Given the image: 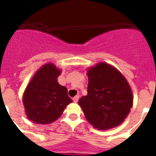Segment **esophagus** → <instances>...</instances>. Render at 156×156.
<instances>
[{
	"instance_id": "obj_1",
	"label": "esophagus",
	"mask_w": 156,
	"mask_h": 156,
	"mask_svg": "<svg viewBox=\"0 0 156 156\" xmlns=\"http://www.w3.org/2000/svg\"><path fill=\"white\" fill-rule=\"evenodd\" d=\"M78 100H79V96H78V95H75V96H74V97L73 98V102L77 103L78 101Z\"/></svg>"
}]
</instances>
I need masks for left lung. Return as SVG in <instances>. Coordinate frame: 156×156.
<instances>
[{"instance_id":"1","label":"left lung","mask_w":156,"mask_h":156,"mask_svg":"<svg viewBox=\"0 0 156 156\" xmlns=\"http://www.w3.org/2000/svg\"><path fill=\"white\" fill-rule=\"evenodd\" d=\"M87 95L78 100L86 118L105 130L121 125L133 106L130 87L116 69L99 63L87 71Z\"/></svg>"}]
</instances>
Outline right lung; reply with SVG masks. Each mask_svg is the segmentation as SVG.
Instances as JSON below:
<instances>
[{"mask_svg":"<svg viewBox=\"0 0 156 156\" xmlns=\"http://www.w3.org/2000/svg\"><path fill=\"white\" fill-rule=\"evenodd\" d=\"M61 71L52 64H46L36 72L23 95V104L27 118L37 124H49L63 113L72 102L66 87L57 78Z\"/></svg>","mask_w":156,"mask_h":156,"instance_id":"add662e5","label":"right lung"}]
</instances>
